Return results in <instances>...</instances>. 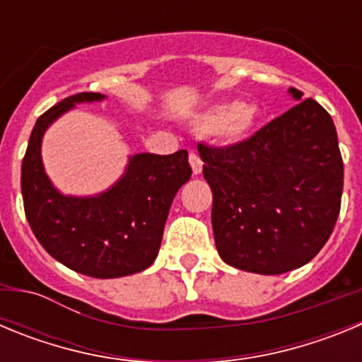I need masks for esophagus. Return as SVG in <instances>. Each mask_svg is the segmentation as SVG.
<instances>
[{
	"mask_svg": "<svg viewBox=\"0 0 362 362\" xmlns=\"http://www.w3.org/2000/svg\"><path fill=\"white\" fill-rule=\"evenodd\" d=\"M188 161H190L192 172H194V174L197 175L203 172V159H201L196 152H190V156H188Z\"/></svg>",
	"mask_w": 362,
	"mask_h": 362,
	"instance_id": "1",
	"label": "esophagus"
}]
</instances>
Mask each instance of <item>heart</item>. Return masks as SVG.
I'll return each instance as SVG.
<instances>
[{
  "mask_svg": "<svg viewBox=\"0 0 362 362\" xmlns=\"http://www.w3.org/2000/svg\"><path fill=\"white\" fill-rule=\"evenodd\" d=\"M259 117V108L254 103H226L217 105L201 114L197 124L206 132H219L226 141H241Z\"/></svg>",
  "mask_w": 362,
  "mask_h": 362,
  "instance_id": "b5f03b06",
  "label": "heart"
}]
</instances>
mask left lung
Segmentation results:
<instances>
[{
	"mask_svg": "<svg viewBox=\"0 0 362 362\" xmlns=\"http://www.w3.org/2000/svg\"><path fill=\"white\" fill-rule=\"evenodd\" d=\"M197 150L226 264L276 276L319 254L341 210L344 168L335 124L317 101L303 99L238 145Z\"/></svg>",
	"mask_w": 362,
	"mask_h": 362,
	"instance_id": "left-lung-1",
	"label": "left lung"
}]
</instances>
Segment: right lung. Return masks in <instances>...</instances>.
Segmentation results:
<instances>
[{
    "label": "right lung",
    "mask_w": 362,
    "mask_h": 362,
    "mask_svg": "<svg viewBox=\"0 0 362 362\" xmlns=\"http://www.w3.org/2000/svg\"><path fill=\"white\" fill-rule=\"evenodd\" d=\"M105 99L99 92L65 98L37 117L21 163V194L28 225L56 261L95 279L148 268L158 257L168 210L192 175L188 152L136 153L123 177L92 197L63 196L41 161L45 130L76 103Z\"/></svg>",
    "instance_id": "obj_1"
}]
</instances>
